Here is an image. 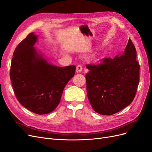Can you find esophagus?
Listing matches in <instances>:
<instances>
[{
	"mask_svg": "<svg viewBox=\"0 0 152 152\" xmlns=\"http://www.w3.org/2000/svg\"><path fill=\"white\" fill-rule=\"evenodd\" d=\"M82 69H83L82 66L80 65H77L76 71V72H81V71H82Z\"/></svg>",
	"mask_w": 152,
	"mask_h": 152,
	"instance_id": "esophagus-1",
	"label": "esophagus"
}]
</instances>
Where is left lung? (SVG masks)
I'll return each mask as SVG.
<instances>
[{"label":"left lung","instance_id":"1","mask_svg":"<svg viewBox=\"0 0 152 152\" xmlns=\"http://www.w3.org/2000/svg\"><path fill=\"white\" fill-rule=\"evenodd\" d=\"M135 46L129 39L124 53L104 58L99 65H87V96L93 109L102 115H112L132 102L139 82V62Z\"/></svg>","mask_w":152,"mask_h":152}]
</instances>
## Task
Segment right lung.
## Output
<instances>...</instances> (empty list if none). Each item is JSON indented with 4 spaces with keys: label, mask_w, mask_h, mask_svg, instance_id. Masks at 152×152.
<instances>
[{
    "label": "right lung",
    "mask_w": 152,
    "mask_h": 152,
    "mask_svg": "<svg viewBox=\"0 0 152 152\" xmlns=\"http://www.w3.org/2000/svg\"><path fill=\"white\" fill-rule=\"evenodd\" d=\"M38 35L31 33L13 53L10 79L16 98L23 107L39 115L53 112L60 102L65 85L74 76L75 65H54L34 45Z\"/></svg>",
    "instance_id": "1"
}]
</instances>
